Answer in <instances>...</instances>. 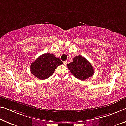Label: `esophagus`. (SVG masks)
Listing matches in <instances>:
<instances>
[{
	"label": "esophagus",
	"instance_id": "1",
	"mask_svg": "<svg viewBox=\"0 0 126 126\" xmlns=\"http://www.w3.org/2000/svg\"><path fill=\"white\" fill-rule=\"evenodd\" d=\"M67 63H68V62H67V61L63 62V64H64V65H67Z\"/></svg>",
	"mask_w": 126,
	"mask_h": 126
}]
</instances>
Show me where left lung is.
I'll return each mask as SVG.
<instances>
[{"mask_svg":"<svg viewBox=\"0 0 126 126\" xmlns=\"http://www.w3.org/2000/svg\"><path fill=\"white\" fill-rule=\"evenodd\" d=\"M71 73L79 80L84 81L94 75V69L91 63L82 56L74 57L72 62L67 64Z\"/></svg>","mask_w":126,"mask_h":126,"instance_id":"1","label":"left lung"}]
</instances>
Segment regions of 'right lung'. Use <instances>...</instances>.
Segmentation results:
<instances>
[{
    "label": "right lung",
    "mask_w": 126,
    "mask_h": 126,
    "mask_svg": "<svg viewBox=\"0 0 126 126\" xmlns=\"http://www.w3.org/2000/svg\"><path fill=\"white\" fill-rule=\"evenodd\" d=\"M62 64L61 60L53 54L45 53L31 63L30 71L35 77L44 80L50 77L57 67Z\"/></svg>",
    "instance_id": "obj_1"
}]
</instances>
